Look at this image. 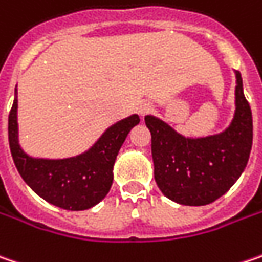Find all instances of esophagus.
<instances>
[{
	"label": "esophagus",
	"instance_id": "obj_1",
	"mask_svg": "<svg viewBox=\"0 0 262 262\" xmlns=\"http://www.w3.org/2000/svg\"><path fill=\"white\" fill-rule=\"evenodd\" d=\"M153 111V104L150 101H140L137 104V112L140 116H144L147 113H150Z\"/></svg>",
	"mask_w": 262,
	"mask_h": 262
}]
</instances>
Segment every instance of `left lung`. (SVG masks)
<instances>
[{
    "mask_svg": "<svg viewBox=\"0 0 262 262\" xmlns=\"http://www.w3.org/2000/svg\"><path fill=\"white\" fill-rule=\"evenodd\" d=\"M234 115L221 133L187 137L153 115L144 116L151 134L155 180L168 199L202 206L227 193L246 168L252 147V112L234 72Z\"/></svg>",
    "mask_w": 262,
    "mask_h": 262,
    "instance_id": "1",
    "label": "left lung"
}]
</instances>
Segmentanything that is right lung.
<instances>
[{"instance_id":"right-lung-1","label":"right lung","mask_w":262,"mask_h":262,"mask_svg":"<svg viewBox=\"0 0 262 262\" xmlns=\"http://www.w3.org/2000/svg\"><path fill=\"white\" fill-rule=\"evenodd\" d=\"M17 85L8 115V143L14 165L31 189L48 203L68 211L96 206L109 193L113 165L128 133L140 122L129 115L111 125L85 151L69 158H35L21 149L17 124Z\"/></svg>"}]
</instances>
